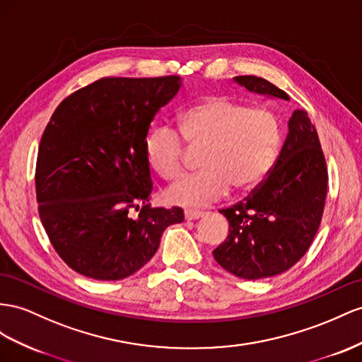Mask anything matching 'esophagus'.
Listing matches in <instances>:
<instances>
[{"label": "esophagus", "instance_id": "obj_1", "mask_svg": "<svg viewBox=\"0 0 362 362\" xmlns=\"http://www.w3.org/2000/svg\"><path fill=\"white\" fill-rule=\"evenodd\" d=\"M205 214H203L202 211H196V209H185V218L187 220H197L200 217H203Z\"/></svg>", "mask_w": 362, "mask_h": 362}]
</instances>
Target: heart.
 I'll use <instances>...</instances> for the list:
<instances>
[{
	"mask_svg": "<svg viewBox=\"0 0 362 362\" xmlns=\"http://www.w3.org/2000/svg\"><path fill=\"white\" fill-rule=\"evenodd\" d=\"M179 127L189 145L205 146L202 171L182 175L165 192L166 200L180 206H208L225 197L230 187L254 189L269 174L280 148V127L271 111L223 96L185 110ZM144 153L150 168L165 180L182 170L183 142L170 127H153L145 136Z\"/></svg>",
	"mask_w": 362,
	"mask_h": 362,
	"instance_id": "b5f03b06",
	"label": "heart"
}]
</instances>
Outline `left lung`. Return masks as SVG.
I'll use <instances>...</instances> for the list:
<instances>
[{
	"label": "left lung",
	"mask_w": 362,
	"mask_h": 362,
	"mask_svg": "<svg viewBox=\"0 0 362 362\" xmlns=\"http://www.w3.org/2000/svg\"><path fill=\"white\" fill-rule=\"evenodd\" d=\"M234 82L255 95L289 100L287 93L257 76ZM327 166L318 133L304 110H295L280 156L266 180L245 202L221 209L229 233L212 255L238 278L262 280L281 274L308 252L321 223Z\"/></svg>",
	"instance_id": "1"
}]
</instances>
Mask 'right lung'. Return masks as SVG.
<instances>
[{
    "instance_id": "right-lung-1",
    "label": "right lung",
    "mask_w": 362,
    "mask_h": 362,
    "mask_svg": "<svg viewBox=\"0 0 362 362\" xmlns=\"http://www.w3.org/2000/svg\"><path fill=\"white\" fill-rule=\"evenodd\" d=\"M183 86L180 76L104 78L64 99L36 160L40 217L73 271L122 280L151 260L183 209L150 208L144 153L151 120ZM138 214L134 215L132 209Z\"/></svg>"
}]
</instances>
